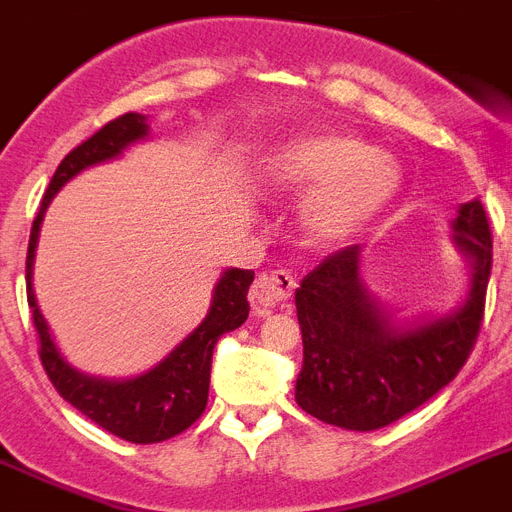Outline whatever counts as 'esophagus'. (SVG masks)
<instances>
[{"label":"esophagus","mask_w":512,"mask_h":512,"mask_svg":"<svg viewBox=\"0 0 512 512\" xmlns=\"http://www.w3.org/2000/svg\"><path fill=\"white\" fill-rule=\"evenodd\" d=\"M298 287V279L295 274L287 272V269H269V272H261L259 279L253 282L251 287V303L256 313H266L269 308H277L285 300L292 298V292Z\"/></svg>","instance_id":"34e87169"}]
</instances>
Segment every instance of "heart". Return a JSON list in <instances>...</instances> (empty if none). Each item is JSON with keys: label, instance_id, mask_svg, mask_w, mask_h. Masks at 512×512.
I'll list each match as a JSON object with an SVG mask.
<instances>
[{"label": "heart", "instance_id": "heart-1", "mask_svg": "<svg viewBox=\"0 0 512 512\" xmlns=\"http://www.w3.org/2000/svg\"><path fill=\"white\" fill-rule=\"evenodd\" d=\"M259 181L274 194L308 191L305 233L318 243H336L365 230L391 204L399 170L365 139L321 129L274 147L261 163Z\"/></svg>", "mask_w": 512, "mask_h": 512}]
</instances>
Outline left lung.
<instances>
[{"label": "left lung", "instance_id": "left-lung-1", "mask_svg": "<svg viewBox=\"0 0 512 512\" xmlns=\"http://www.w3.org/2000/svg\"><path fill=\"white\" fill-rule=\"evenodd\" d=\"M453 238L471 261L469 295L438 321L396 329L362 287L360 246H347L300 282L303 370L295 401L344 430L386 427L430 401L464 368L479 336L492 269V230L479 199L461 204Z\"/></svg>", "mask_w": 512, "mask_h": 512}]
</instances>
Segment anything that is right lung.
I'll use <instances>...</instances> for the list:
<instances>
[{
  "instance_id": "add662e5",
  "label": "right lung",
  "mask_w": 512,
  "mask_h": 512,
  "mask_svg": "<svg viewBox=\"0 0 512 512\" xmlns=\"http://www.w3.org/2000/svg\"><path fill=\"white\" fill-rule=\"evenodd\" d=\"M147 119L142 113H124L119 119L108 121L93 137L85 139L80 147H74L61 165L56 168L54 178L48 183L46 194L41 199L33 227H30L28 259H25V282H28V305L33 310L38 342H41L43 370L48 381L54 383L64 401L80 409L95 425L108 430L116 438L129 443H163L176 438L183 430H189L196 419L202 417L209 396V370H212L214 344L227 331H235L248 318V287L253 282L251 269H227L214 287V298L209 313L181 344H178L163 362L147 373L129 378V381H100L74 370L64 357L59 355L46 318L38 310L36 295H33V259H36V243L41 233V222L46 207L56 196V191L77 173L90 165L106 163L119 157L129 144L147 137Z\"/></svg>"
}]
</instances>
